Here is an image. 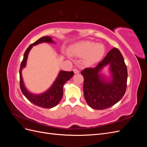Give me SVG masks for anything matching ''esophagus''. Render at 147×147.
Wrapping results in <instances>:
<instances>
[{
  "instance_id": "esophagus-1",
  "label": "esophagus",
  "mask_w": 147,
  "mask_h": 147,
  "mask_svg": "<svg viewBox=\"0 0 147 147\" xmlns=\"http://www.w3.org/2000/svg\"><path fill=\"white\" fill-rule=\"evenodd\" d=\"M73 71L75 74H79L80 73V71L77 69H74Z\"/></svg>"
}]
</instances>
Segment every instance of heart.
Instances as JSON below:
<instances>
[{
	"label": "heart",
	"instance_id": "1",
	"mask_svg": "<svg viewBox=\"0 0 147 147\" xmlns=\"http://www.w3.org/2000/svg\"><path fill=\"white\" fill-rule=\"evenodd\" d=\"M105 49L102 44L91 41H81L74 44L70 48V54L77 57H84L88 64H94L99 61L105 54Z\"/></svg>",
	"mask_w": 147,
	"mask_h": 147
}]
</instances>
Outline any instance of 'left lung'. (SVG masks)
I'll return each mask as SVG.
<instances>
[{"label": "left lung", "mask_w": 147, "mask_h": 147, "mask_svg": "<svg viewBox=\"0 0 147 147\" xmlns=\"http://www.w3.org/2000/svg\"><path fill=\"white\" fill-rule=\"evenodd\" d=\"M109 65L112 79L107 81L99 74L104 66ZM84 77V97L88 105L96 110L113 106L122 99L127 87V70L123 56L117 48L112 49L104 59L94 68L81 72Z\"/></svg>", "instance_id": "left-lung-1"}]
</instances>
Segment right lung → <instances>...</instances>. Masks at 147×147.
<instances>
[{"mask_svg":"<svg viewBox=\"0 0 147 147\" xmlns=\"http://www.w3.org/2000/svg\"><path fill=\"white\" fill-rule=\"evenodd\" d=\"M43 42L54 43L51 37L45 36L40 38L31 44V45L26 50L23 59L21 62L20 69V88L24 96L27 98L31 103L34 105L40 107L45 109H50L56 106L59 103L63 95V86L66 82L72 77L74 73L73 71L67 72V71L61 70L56 79L53 85L45 92L40 94H34L29 92L26 88L22 77L21 71L26 67V62L28 57L29 53L33 46L38 45Z\"/></svg>","mask_w":147,"mask_h":147,"instance_id":"right-lung-1","label":"right lung"}]
</instances>
